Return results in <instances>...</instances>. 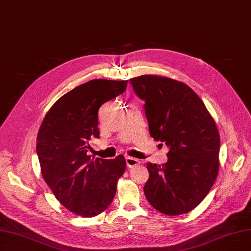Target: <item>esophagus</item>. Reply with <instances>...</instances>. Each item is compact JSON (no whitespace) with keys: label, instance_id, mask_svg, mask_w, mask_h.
I'll use <instances>...</instances> for the list:
<instances>
[{"label":"esophagus","instance_id":"1","mask_svg":"<svg viewBox=\"0 0 251 251\" xmlns=\"http://www.w3.org/2000/svg\"><path fill=\"white\" fill-rule=\"evenodd\" d=\"M126 166L127 168H134V166H136V165H138V164H140V161L138 160V159H136V158H133V157H126Z\"/></svg>","mask_w":251,"mask_h":251}]
</instances>
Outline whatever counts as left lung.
<instances>
[{"mask_svg": "<svg viewBox=\"0 0 251 251\" xmlns=\"http://www.w3.org/2000/svg\"><path fill=\"white\" fill-rule=\"evenodd\" d=\"M146 101L150 135L170 148L168 162H149L143 187L150 204L168 216L193 210L214 185L219 173L220 135L201 98L184 82L160 75L130 79Z\"/></svg>", "mask_w": 251, "mask_h": 251, "instance_id": "1", "label": "left lung"}]
</instances>
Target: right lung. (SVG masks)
I'll return each instance as SVG.
<instances>
[{"label": "right lung", "mask_w": 251, "mask_h": 251, "mask_svg": "<svg viewBox=\"0 0 251 251\" xmlns=\"http://www.w3.org/2000/svg\"><path fill=\"white\" fill-rule=\"evenodd\" d=\"M127 80L93 79L74 88L52 105L36 138L44 180L73 214L91 218L109 207L126 171L123 155L90 159L89 141L100 137L98 110L124 93Z\"/></svg>", "instance_id": "right-lung-1"}]
</instances>
